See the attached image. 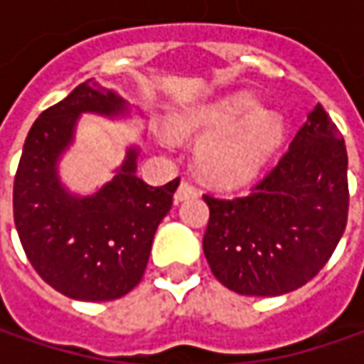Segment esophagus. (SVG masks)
I'll return each mask as SVG.
<instances>
[{"label": "esophagus", "instance_id": "esophagus-1", "mask_svg": "<svg viewBox=\"0 0 364 364\" xmlns=\"http://www.w3.org/2000/svg\"><path fill=\"white\" fill-rule=\"evenodd\" d=\"M194 196H198V190L194 188L190 182H182L178 186V190H176L174 200L176 203H182V200H188V198H194Z\"/></svg>", "mask_w": 364, "mask_h": 364}]
</instances>
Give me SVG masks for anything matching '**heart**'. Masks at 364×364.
Wrapping results in <instances>:
<instances>
[{
	"label": "heart",
	"instance_id": "obj_1",
	"mask_svg": "<svg viewBox=\"0 0 364 364\" xmlns=\"http://www.w3.org/2000/svg\"><path fill=\"white\" fill-rule=\"evenodd\" d=\"M178 137H203L196 164L218 186H241L257 178L286 141V121L263 109L251 92H232L196 103L172 117Z\"/></svg>",
	"mask_w": 364,
	"mask_h": 364
}]
</instances>
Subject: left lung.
<instances>
[{"label":"left lung","instance_id":"1","mask_svg":"<svg viewBox=\"0 0 364 364\" xmlns=\"http://www.w3.org/2000/svg\"><path fill=\"white\" fill-rule=\"evenodd\" d=\"M346 168L343 135L318 103L249 194L204 196L210 218L203 249L218 282L241 296H282L308 284L346 227Z\"/></svg>","mask_w":364,"mask_h":364}]
</instances>
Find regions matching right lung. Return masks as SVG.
<instances>
[{
	"label": "right lung",
	"mask_w": 364,
	"mask_h": 364,
	"mask_svg": "<svg viewBox=\"0 0 364 364\" xmlns=\"http://www.w3.org/2000/svg\"><path fill=\"white\" fill-rule=\"evenodd\" d=\"M82 113L129 119L132 105L92 78L34 121L14 180V220L38 275L73 300H117L146 272L158 225L180 178L147 186L137 178L139 146H129L111 182L92 194L64 186L58 164L75 144ZM141 113V111H135Z\"/></svg>",
	"instance_id": "1"
}]
</instances>
